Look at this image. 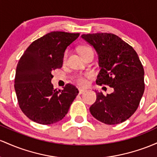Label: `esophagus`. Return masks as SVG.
<instances>
[{
	"mask_svg": "<svg viewBox=\"0 0 157 157\" xmlns=\"http://www.w3.org/2000/svg\"><path fill=\"white\" fill-rule=\"evenodd\" d=\"M78 92H79V94H82V93H85L86 90L84 89H78Z\"/></svg>",
	"mask_w": 157,
	"mask_h": 157,
	"instance_id": "1",
	"label": "esophagus"
}]
</instances>
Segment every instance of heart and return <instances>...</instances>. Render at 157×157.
Listing matches in <instances>:
<instances>
[{"label": "heart", "instance_id": "obj_1", "mask_svg": "<svg viewBox=\"0 0 157 157\" xmlns=\"http://www.w3.org/2000/svg\"><path fill=\"white\" fill-rule=\"evenodd\" d=\"M90 50H92V49L90 48V47H85V46H84V47H81L80 52H81V54L82 55V54H84V52H87V51H90ZM67 57V52H65L64 57H63V61H64V62L65 61H66ZM76 82L79 84V85H84V84H86V81H85V79H84L83 76H78V77H77V78H76Z\"/></svg>", "mask_w": 157, "mask_h": 157}]
</instances>
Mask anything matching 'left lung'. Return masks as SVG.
Masks as SVG:
<instances>
[{"instance_id": "left-lung-1", "label": "left lung", "mask_w": 157, "mask_h": 157, "mask_svg": "<svg viewBox=\"0 0 157 157\" xmlns=\"http://www.w3.org/2000/svg\"><path fill=\"white\" fill-rule=\"evenodd\" d=\"M82 38L97 52L101 70L96 84L114 90L107 96L96 93L90 113L106 124L123 122L136 110L145 90V73L140 58L131 46L112 33L84 34Z\"/></svg>"}]
</instances>
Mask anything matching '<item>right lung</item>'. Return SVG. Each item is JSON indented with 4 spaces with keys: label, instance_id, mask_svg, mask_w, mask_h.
Listing matches in <instances>:
<instances>
[{
    "label": "right lung",
    "instance_id": "right-lung-1",
    "mask_svg": "<svg viewBox=\"0 0 157 157\" xmlns=\"http://www.w3.org/2000/svg\"><path fill=\"white\" fill-rule=\"evenodd\" d=\"M79 33L51 32L33 41L17 65L15 90L19 107L31 119L41 124L58 122L67 113L78 95L75 86L53 88L52 70L61 68L67 47Z\"/></svg>",
    "mask_w": 157,
    "mask_h": 157
}]
</instances>
